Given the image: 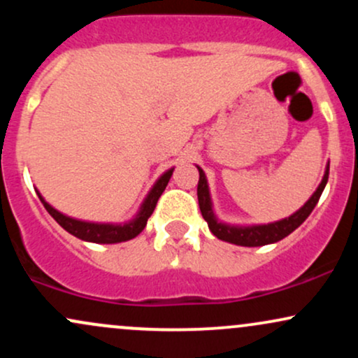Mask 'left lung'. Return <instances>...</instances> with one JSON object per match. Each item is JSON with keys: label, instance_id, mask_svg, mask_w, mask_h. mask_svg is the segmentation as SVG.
Returning <instances> with one entry per match:
<instances>
[{"label": "left lung", "instance_id": "1", "mask_svg": "<svg viewBox=\"0 0 358 358\" xmlns=\"http://www.w3.org/2000/svg\"><path fill=\"white\" fill-rule=\"evenodd\" d=\"M199 173H200V180H199V187H196V195H199L200 212H202L203 219L207 220L210 232L217 237V239L231 242V244H236V245H245V248H259V245L274 244V242L285 239V237L289 236L291 232L296 231L299 225L308 219V215L313 212L315 205L318 203L320 196H322L324 185L328 182V166H327V171H324L322 183L318 185L316 192L310 196V200H308L299 210L293 213V215L286 217V219L282 220L273 222V224L252 225V227H234V225L222 224V222L217 220V217L213 215L207 178H205L203 171H200V168H199Z\"/></svg>", "mask_w": 358, "mask_h": 358}]
</instances>
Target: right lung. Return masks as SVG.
<instances>
[{
	"label": "right lung",
	"instance_id": "right-lung-1",
	"mask_svg": "<svg viewBox=\"0 0 358 358\" xmlns=\"http://www.w3.org/2000/svg\"><path fill=\"white\" fill-rule=\"evenodd\" d=\"M175 168L168 170L162 178L156 182V185L151 188L150 195L146 196V200L141 205V210H139L138 217L133 222L124 225H113V224H96V222H84L72 219V217L64 215V213L53 208L52 205L45 202V208L48 213L55 219L62 227L65 229L72 236L79 237L82 241L87 242H96V244H116V242H124L129 239H134L143 229L146 227V222L150 219V215L153 213L158 199L162 196V193L165 192L168 182H170L171 173H173Z\"/></svg>",
	"mask_w": 358,
	"mask_h": 358
}]
</instances>
